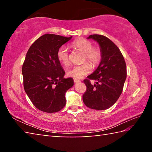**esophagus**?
<instances>
[{
  "label": "esophagus",
  "mask_w": 152,
  "mask_h": 152,
  "mask_svg": "<svg viewBox=\"0 0 152 152\" xmlns=\"http://www.w3.org/2000/svg\"><path fill=\"white\" fill-rule=\"evenodd\" d=\"M74 82H75V83H77V82H80V80H76V79H74Z\"/></svg>",
  "instance_id": "1"
}]
</instances>
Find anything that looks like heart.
<instances>
[{
  "label": "heart",
  "instance_id": "heart-1",
  "mask_svg": "<svg viewBox=\"0 0 152 152\" xmlns=\"http://www.w3.org/2000/svg\"><path fill=\"white\" fill-rule=\"evenodd\" d=\"M73 47L83 52V61L88 60L93 65H96L101 60V52L99 48L92 47V43L89 40L80 38L74 41ZM58 61L64 66H68L70 63L68 48L65 45H61L58 48L56 53ZM92 70L91 64L85 62L81 65L74 66L66 71L67 75L75 79H81L88 74Z\"/></svg>",
  "mask_w": 152,
  "mask_h": 152
}]
</instances>
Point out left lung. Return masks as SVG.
<instances>
[{"label":"left lung","instance_id":"left-lung-1","mask_svg":"<svg viewBox=\"0 0 152 152\" xmlns=\"http://www.w3.org/2000/svg\"><path fill=\"white\" fill-rule=\"evenodd\" d=\"M101 48V61L93 73L84 80L86 91L82 96L84 104L95 110H105L114 104L121 94L127 78L125 61L117 46L101 35H91ZM91 79L96 81L92 85Z\"/></svg>","mask_w":152,"mask_h":152}]
</instances>
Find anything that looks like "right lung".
I'll list each match as a JSON object with an SVG mask.
<instances>
[{
  "instance_id": "1",
  "label": "right lung",
  "mask_w": 152,
  "mask_h": 152,
  "mask_svg": "<svg viewBox=\"0 0 152 152\" xmlns=\"http://www.w3.org/2000/svg\"><path fill=\"white\" fill-rule=\"evenodd\" d=\"M72 37L43 35L31 45L25 56L22 67L25 91L42 111L56 113L65 107L66 92L73 86L74 80L64 78L65 72L56 53Z\"/></svg>"
}]
</instances>
